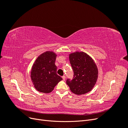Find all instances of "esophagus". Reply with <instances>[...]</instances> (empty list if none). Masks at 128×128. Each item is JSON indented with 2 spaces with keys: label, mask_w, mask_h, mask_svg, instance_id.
I'll return each mask as SVG.
<instances>
[{
  "label": "esophagus",
  "mask_w": 128,
  "mask_h": 128,
  "mask_svg": "<svg viewBox=\"0 0 128 128\" xmlns=\"http://www.w3.org/2000/svg\"><path fill=\"white\" fill-rule=\"evenodd\" d=\"M62 78L63 80H65V79H66V76H63L62 77Z\"/></svg>",
  "instance_id": "34e87169"
}]
</instances>
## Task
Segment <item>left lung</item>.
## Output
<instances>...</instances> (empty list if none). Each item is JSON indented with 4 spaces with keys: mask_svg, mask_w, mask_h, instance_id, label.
I'll use <instances>...</instances> for the list:
<instances>
[{
    "mask_svg": "<svg viewBox=\"0 0 128 128\" xmlns=\"http://www.w3.org/2000/svg\"><path fill=\"white\" fill-rule=\"evenodd\" d=\"M69 58L74 72L73 78L66 81L70 91L77 95L90 92L96 84L98 75L94 60L83 52L71 53Z\"/></svg>",
    "mask_w": 128,
    "mask_h": 128,
    "instance_id": "obj_1",
    "label": "left lung"
}]
</instances>
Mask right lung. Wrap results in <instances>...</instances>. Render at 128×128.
I'll return each instance as SVG.
<instances>
[{"mask_svg":"<svg viewBox=\"0 0 128 128\" xmlns=\"http://www.w3.org/2000/svg\"><path fill=\"white\" fill-rule=\"evenodd\" d=\"M56 57L54 52L47 51L42 53L34 61L31 71V78L38 91L50 93L62 80L56 74Z\"/></svg>","mask_w":128,"mask_h":128,"instance_id":"1","label":"right lung"}]
</instances>
